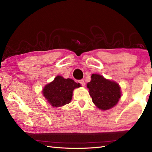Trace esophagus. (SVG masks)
Segmentation results:
<instances>
[{
	"label": "esophagus",
	"mask_w": 152,
	"mask_h": 152,
	"mask_svg": "<svg viewBox=\"0 0 152 152\" xmlns=\"http://www.w3.org/2000/svg\"><path fill=\"white\" fill-rule=\"evenodd\" d=\"M79 83L82 86H85V82H84V80H80L79 81Z\"/></svg>",
	"instance_id": "obj_1"
}]
</instances>
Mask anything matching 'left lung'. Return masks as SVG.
<instances>
[{
    "label": "left lung",
    "mask_w": 152,
    "mask_h": 152,
    "mask_svg": "<svg viewBox=\"0 0 152 152\" xmlns=\"http://www.w3.org/2000/svg\"><path fill=\"white\" fill-rule=\"evenodd\" d=\"M93 103L98 108L107 110L113 108L121 96V88L116 82L98 74H93L87 84Z\"/></svg>",
    "instance_id": "left-lung-1"
}]
</instances>
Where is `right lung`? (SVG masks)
<instances>
[{
  "instance_id": "1",
  "label": "right lung",
  "mask_w": 152,
  "mask_h": 152,
  "mask_svg": "<svg viewBox=\"0 0 152 152\" xmlns=\"http://www.w3.org/2000/svg\"><path fill=\"white\" fill-rule=\"evenodd\" d=\"M80 86L79 83H76L71 79H66L61 76H57L52 82L44 87L43 95L53 107H62L70 102L73 89Z\"/></svg>"
}]
</instances>
